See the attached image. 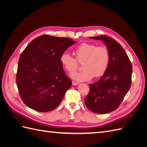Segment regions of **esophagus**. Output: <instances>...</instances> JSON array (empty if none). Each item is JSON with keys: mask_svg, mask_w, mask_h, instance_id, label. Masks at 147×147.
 Masks as SVG:
<instances>
[{"mask_svg": "<svg viewBox=\"0 0 147 147\" xmlns=\"http://www.w3.org/2000/svg\"><path fill=\"white\" fill-rule=\"evenodd\" d=\"M79 83H77V82H72V84L74 86H76V85H78Z\"/></svg>", "mask_w": 147, "mask_h": 147, "instance_id": "1", "label": "esophagus"}]
</instances>
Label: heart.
Segmentation results:
<instances>
[{"label":"heart","instance_id":"1","mask_svg":"<svg viewBox=\"0 0 147 147\" xmlns=\"http://www.w3.org/2000/svg\"><path fill=\"white\" fill-rule=\"evenodd\" d=\"M76 59L67 53H62L60 62L64 69L69 73L75 72L78 62L82 63V72L74 73L70 77L77 82L90 80L93 77H99L103 75L108 68L110 53L107 47L96 46L94 44L83 43L75 49Z\"/></svg>","mask_w":147,"mask_h":147}]
</instances>
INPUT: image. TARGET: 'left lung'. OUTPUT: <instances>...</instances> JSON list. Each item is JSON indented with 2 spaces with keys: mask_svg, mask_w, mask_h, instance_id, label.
<instances>
[{
  "mask_svg": "<svg viewBox=\"0 0 147 147\" xmlns=\"http://www.w3.org/2000/svg\"><path fill=\"white\" fill-rule=\"evenodd\" d=\"M90 38L104 43L110 53V61L103 76L89 84L90 92L84 103L95 113H108L118 107L130 89L132 67L125 51L113 38L105 35Z\"/></svg>",
  "mask_w": 147,
  "mask_h": 147,
  "instance_id": "obj_1",
  "label": "left lung"
}]
</instances>
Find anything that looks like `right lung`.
I'll use <instances>...</instances> for the list:
<instances>
[{"label": "right lung", "mask_w": 147, "mask_h": 147, "mask_svg": "<svg viewBox=\"0 0 147 147\" xmlns=\"http://www.w3.org/2000/svg\"><path fill=\"white\" fill-rule=\"evenodd\" d=\"M75 43L70 38L43 35L26 47L20 55L16 74L19 94L26 106L47 112L59 105L72 86L60 56Z\"/></svg>", "instance_id": "obj_1"}]
</instances>
